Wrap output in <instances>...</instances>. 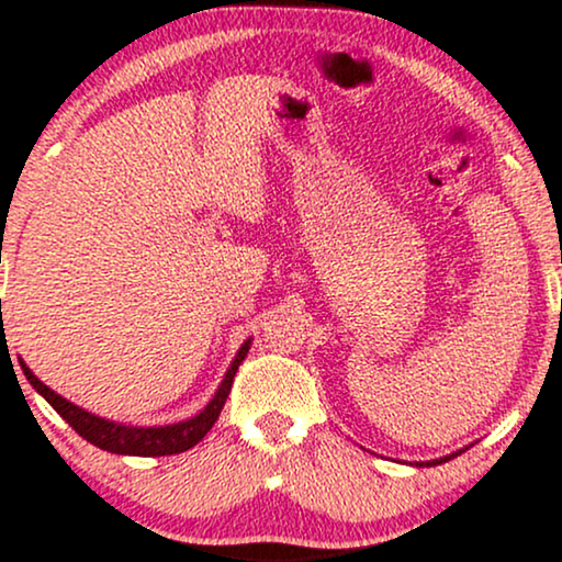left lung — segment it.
I'll use <instances>...</instances> for the list:
<instances>
[{
  "mask_svg": "<svg viewBox=\"0 0 562 562\" xmlns=\"http://www.w3.org/2000/svg\"><path fill=\"white\" fill-rule=\"evenodd\" d=\"M449 457H443V460H434V462H425V465H441V462H447Z\"/></svg>",
  "mask_w": 562,
  "mask_h": 562,
  "instance_id": "1",
  "label": "left lung"
}]
</instances>
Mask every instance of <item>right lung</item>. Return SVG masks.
I'll return each mask as SVG.
<instances>
[{"label": "right lung", "mask_w": 562, "mask_h": 562, "mask_svg": "<svg viewBox=\"0 0 562 562\" xmlns=\"http://www.w3.org/2000/svg\"><path fill=\"white\" fill-rule=\"evenodd\" d=\"M248 348H250V340H245L240 351H237L235 362H232V367L227 370V375H224L222 385H218L216 396L211 398L209 406H205L200 415L177 425H164V428H132V425H119L111 420H102V417L97 415H89V412H83L76 404H70L68 398L57 396L53 389H47V385H44L23 362L21 367H23V375L29 378V383L34 385V389L42 393L49 404H53L57 415H60L81 438H87L89 443H94V447L105 451H113V454L164 457V454H179V451L192 449L200 438L214 428L218 415H222V406L227 402L232 391V380H235L237 367H240L245 353H248Z\"/></svg>", "instance_id": "right-lung-1"}]
</instances>
